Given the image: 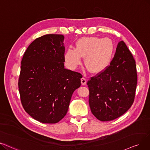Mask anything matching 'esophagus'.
Listing matches in <instances>:
<instances>
[{"label":"esophagus","instance_id":"esophagus-1","mask_svg":"<svg viewBox=\"0 0 150 150\" xmlns=\"http://www.w3.org/2000/svg\"><path fill=\"white\" fill-rule=\"evenodd\" d=\"M81 80V83H82V86H84V85L86 84L87 81H86V79L84 78V77H82V78Z\"/></svg>","mask_w":150,"mask_h":150}]
</instances>
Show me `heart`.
I'll use <instances>...</instances> for the list:
<instances>
[{"label":"heart","mask_w":150,"mask_h":150,"mask_svg":"<svg viewBox=\"0 0 150 150\" xmlns=\"http://www.w3.org/2000/svg\"><path fill=\"white\" fill-rule=\"evenodd\" d=\"M114 45L108 38L83 37L76 41L75 49H68L64 53V60L68 67L74 69L85 57V64L92 73L97 74L110 65L113 54Z\"/></svg>","instance_id":"1"}]
</instances>
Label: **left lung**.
Returning a JSON list of instances; mask_svg holds the SVG:
<instances>
[{
    "instance_id": "8db88e82",
    "label": "left lung",
    "mask_w": 150,
    "mask_h": 150,
    "mask_svg": "<svg viewBox=\"0 0 150 150\" xmlns=\"http://www.w3.org/2000/svg\"><path fill=\"white\" fill-rule=\"evenodd\" d=\"M137 83L135 61L120 41L110 65L87 82L92 113L101 121L120 117L134 103Z\"/></svg>"
}]
</instances>
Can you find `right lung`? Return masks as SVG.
Here are the masks:
<instances>
[{"instance_id":"obj_1","label":"right lung","mask_w":150,"mask_h":150,"mask_svg":"<svg viewBox=\"0 0 150 150\" xmlns=\"http://www.w3.org/2000/svg\"><path fill=\"white\" fill-rule=\"evenodd\" d=\"M64 35L46 34L29 45L21 60L18 88L22 105L33 118L54 124L65 116L82 75L64 68Z\"/></svg>"}]
</instances>
